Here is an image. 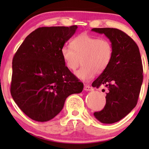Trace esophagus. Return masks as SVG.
I'll return each instance as SVG.
<instances>
[{"label": "esophagus", "mask_w": 149, "mask_h": 149, "mask_svg": "<svg viewBox=\"0 0 149 149\" xmlns=\"http://www.w3.org/2000/svg\"><path fill=\"white\" fill-rule=\"evenodd\" d=\"M84 90H85V91H91V90H93V88L90 86V85H85Z\"/></svg>", "instance_id": "obj_1"}]
</instances>
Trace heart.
Listing matches in <instances>:
<instances>
[{
    "label": "heart",
    "mask_w": 149,
    "mask_h": 149,
    "mask_svg": "<svg viewBox=\"0 0 149 149\" xmlns=\"http://www.w3.org/2000/svg\"><path fill=\"white\" fill-rule=\"evenodd\" d=\"M70 47H63L61 56L66 66L71 71L76 70L81 61L83 66L76 72L81 80H89L95 74H102L113 59V44L107 38L81 34L71 40Z\"/></svg>",
    "instance_id": "1"
}]
</instances>
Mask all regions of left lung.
I'll use <instances>...</instances> for the list:
<instances>
[{"label":"left lung","mask_w":149,"mask_h":149,"mask_svg":"<svg viewBox=\"0 0 149 149\" xmlns=\"http://www.w3.org/2000/svg\"><path fill=\"white\" fill-rule=\"evenodd\" d=\"M91 30L104 34L113 46L111 62L92 83L93 87L104 85L108 89L104 107L93 115L101 123H114L125 117L137 104L143 81L141 56L137 44L121 30L111 28Z\"/></svg>","instance_id":"8db88e82"}]
</instances>
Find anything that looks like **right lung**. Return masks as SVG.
I'll return each mask as SVG.
<instances>
[{
  "instance_id": "1",
  "label": "right lung",
  "mask_w": 149,
  "mask_h": 149,
  "mask_svg": "<svg viewBox=\"0 0 149 149\" xmlns=\"http://www.w3.org/2000/svg\"><path fill=\"white\" fill-rule=\"evenodd\" d=\"M77 28L41 27L25 38L12 62L11 94L28 117L39 122L54 118L67 97L83 91V83L65 66L61 49Z\"/></svg>"
}]
</instances>
